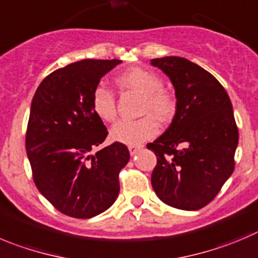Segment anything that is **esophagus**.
Returning <instances> with one entry per match:
<instances>
[{
	"mask_svg": "<svg viewBox=\"0 0 258 258\" xmlns=\"http://www.w3.org/2000/svg\"><path fill=\"white\" fill-rule=\"evenodd\" d=\"M128 150H130V154H131V155H135V154H136L137 151L140 150V146L130 145V146H128Z\"/></svg>",
	"mask_w": 258,
	"mask_h": 258,
	"instance_id": "obj_1",
	"label": "esophagus"
}]
</instances>
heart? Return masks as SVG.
<instances>
[{
  "label": "heart",
  "instance_id": "obj_1",
  "mask_svg": "<svg viewBox=\"0 0 258 258\" xmlns=\"http://www.w3.org/2000/svg\"><path fill=\"white\" fill-rule=\"evenodd\" d=\"M117 81L122 88L143 95L141 113L146 115L139 119L117 122L110 130V136L113 140L126 145H140L156 136L158 119L163 123L172 121L177 112V99L172 91L163 88V80L159 75L141 67L128 70ZM91 109L102 121H114L117 117L114 94L105 86H96L91 94Z\"/></svg>",
  "mask_w": 258,
  "mask_h": 258
}]
</instances>
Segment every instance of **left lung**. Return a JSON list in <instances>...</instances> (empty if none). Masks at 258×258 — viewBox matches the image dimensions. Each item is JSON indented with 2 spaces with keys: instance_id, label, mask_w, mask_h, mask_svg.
<instances>
[{
  "instance_id": "obj_1",
  "label": "left lung",
  "mask_w": 258,
  "mask_h": 258,
  "mask_svg": "<svg viewBox=\"0 0 258 258\" xmlns=\"http://www.w3.org/2000/svg\"><path fill=\"white\" fill-rule=\"evenodd\" d=\"M175 89L172 123L148 149L156 155L151 184L172 208L199 210L210 204L234 170L238 127L232 102L210 72L182 57L151 59Z\"/></svg>"
}]
</instances>
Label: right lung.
Wrapping results in <instances>:
<instances>
[{
  "label": "right lung",
  "mask_w": 258,
  "mask_h": 258,
  "mask_svg": "<svg viewBox=\"0 0 258 258\" xmlns=\"http://www.w3.org/2000/svg\"><path fill=\"white\" fill-rule=\"evenodd\" d=\"M119 59H83L53 71L31 100L25 148L33 180L59 213L89 219L113 205L118 175L128 163L122 143L102 150L107 127L91 109V94Z\"/></svg>",
  "instance_id": "add662e5"
}]
</instances>
